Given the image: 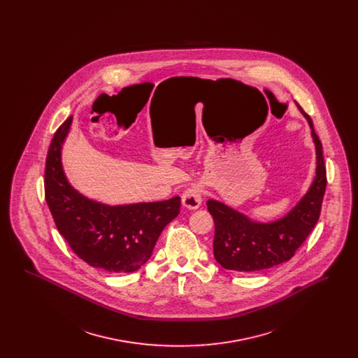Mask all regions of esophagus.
I'll list each match as a JSON object with an SVG mask.
<instances>
[{
  "instance_id": "34e87169",
  "label": "esophagus",
  "mask_w": 358,
  "mask_h": 358,
  "mask_svg": "<svg viewBox=\"0 0 358 358\" xmlns=\"http://www.w3.org/2000/svg\"><path fill=\"white\" fill-rule=\"evenodd\" d=\"M181 201H182V205L187 209H190V210L197 209L201 205V201H203L201 187H197V185L187 187V190L181 196Z\"/></svg>"
}]
</instances>
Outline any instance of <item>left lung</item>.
Instances as JSON below:
<instances>
[{
  "label": "left lung",
  "instance_id": "8db88e82",
  "mask_svg": "<svg viewBox=\"0 0 358 358\" xmlns=\"http://www.w3.org/2000/svg\"><path fill=\"white\" fill-rule=\"evenodd\" d=\"M296 107L306 118L315 146L314 180L302 199L273 222H257L213 199L206 201L215 220L213 255L225 270L256 273L287 262L320 219L326 189L322 143L314 131L311 118L299 104Z\"/></svg>",
  "mask_w": 358,
  "mask_h": 358
}]
</instances>
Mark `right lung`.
<instances>
[{"label": "right lung", "mask_w": 358, "mask_h": 358, "mask_svg": "<svg viewBox=\"0 0 358 358\" xmlns=\"http://www.w3.org/2000/svg\"><path fill=\"white\" fill-rule=\"evenodd\" d=\"M72 124L52 139L45 165V200L60 235L90 266L107 273H134L153 254L161 232L180 213L181 199L110 205L88 199L71 185L62 150Z\"/></svg>", "instance_id": "right-lung-1"}]
</instances>
